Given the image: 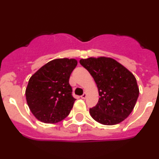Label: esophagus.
Segmentation results:
<instances>
[{"mask_svg": "<svg viewBox=\"0 0 159 159\" xmlns=\"http://www.w3.org/2000/svg\"><path fill=\"white\" fill-rule=\"evenodd\" d=\"M87 93H84V94L83 95H81V98H82V99H85L86 98H87Z\"/></svg>", "mask_w": 159, "mask_h": 159, "instance_id": "obj_1", "label": "esophagus"}]
</instances>
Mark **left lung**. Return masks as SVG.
<instances>
[{"label": "left lung", "instance_id": "left-lung-1", "mask_svg": "<svg viewBox=\"0 0 159 159\" xmlns=\"http://www.w3.org/2000/svg\"><path fill=\"white\" fill-rule=\"evenodd\" d=\"M80 64L94 78L100 96L98 104L89 109L92 118L104 125L123 121L132 112L139 95L133 74L107 57L81 59Z\"/></svg>", "mask_w": 159, "mask_h": 159}]
</instances>
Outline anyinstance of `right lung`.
Listing matches in <instances>:
<instances>
[{"mask_svg": "<svg viewBox=\"0 0 159 159\" xmlns=\"http://www.w3.org/2000/svg\"><path fill=\"white\" fill-rule=\"evenodd\" d=\"M77 64L74 58L54 59L30 78L25 92L26 102L40 121L58 123L70 114L75 98L69 80Z\"/></svg>", "mask_w": 159, "mask_h": 159, "instance_id": "obj_1", "label": "right lung"}]
</instances>
